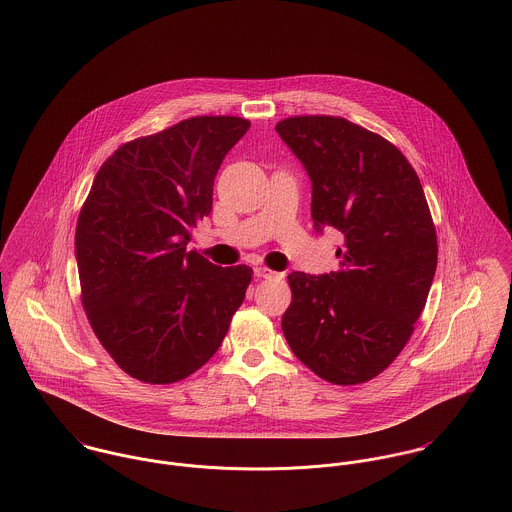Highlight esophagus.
Returning <instances> with one entry per match:
<instances>
[{
  "label": "esophagus",
  "instance_id": "1",
  "mask_svg": "<svg viewBox=\"0 0 512 512\" xmlns=\"http://www.w3.org/2000/svg\"><path fill=\"white\" fill-rule=\"evenodd\" d=\"M255 275H257L259 279H281V277H283V273L271 271V269H267V267H257V269H255Z\"/></svg>",
  "mask_w": 512,
  "mask_h": 512
}]
</instances>
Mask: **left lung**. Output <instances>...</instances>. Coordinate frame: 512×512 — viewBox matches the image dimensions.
Listing matches in <instances>:
<instances>
[{"label":"left lung","mask_w":512,"mask_h":512,"mask_svg":"<svg viewBox=\"0 0 512 512\" xmlns=\"http://www.w3.org/2000/svg\"><path fill=\"white\" fill-rule=\"evenodd\" d=\"M275 129L312 182L314 228L343 235L338 271L288 275L284 338L324 381L365 383L402 351L434 281L422 184L393 143L343 117L298 115Z\"/></svg>","instance_id":"8db88e82"}]
</instances>
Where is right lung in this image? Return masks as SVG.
<instances>
[{
	"label": "right lung",
	"instance_id": "right-lung-1",
	"mask_svg": "<svg viewBox=\"0 0 512 512\" xmlns=\"http://www.w3.org/2000/svg\"><path fill=\"white\" fill-rule=\"evenodd\" d=\"M249 121L184 119L121 145L96 174L76 226L82 304L115 363L169 385L222 345L251 267H218L188 251L210 216L214 178Z\"/></svg>",
	"mask_w": 512,
	"mask_h": 512
}]
</instances>
